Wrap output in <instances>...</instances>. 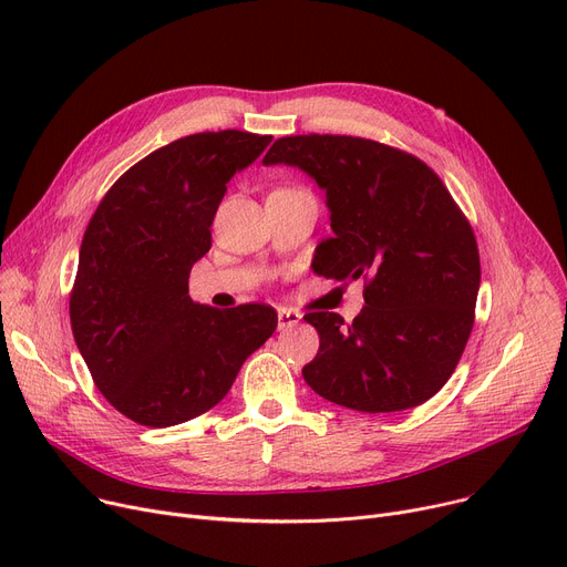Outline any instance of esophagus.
<instances>
[{
    "mask_svg": "<svg viewBox=\"0 0 567 567\" xmlns=\"http://www.w3.org/2000/svg\"><path fill=\"white\" fill-rule=\"evenodd\" d=\"M301 321V312H296V310H287V308H282V310H278V331H287V329H293L296 323Z\"/></svg>",
    "mask_w": 567,
    "mask_h": 567,
    "instance_id": "obj_1",
    "label": "esophagus"
}]
</instances>
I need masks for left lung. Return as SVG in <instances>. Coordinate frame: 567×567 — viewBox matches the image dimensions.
Listing matches in <instances>:
<instances>
[{
  "instance_id": "obj_1",
  "label": "left lung",
  "mask_w": 567,
  "mask_h": 567,
  "mask_svg": "<svg viewBox=\"0 0 567 567\" xmlns=\"http://www.w3.org/2000/svg\"><path fill=\"white\" fill-rule=\"evenodd\" d=\"M303 169L326 190L333 236L315 250L317 276L365 280L349 326L308 312L319 351L303 379L323 400L368 413L419 406L455 372L473 329L481 257L441 178L411 154L351 135H291L264 165Z\"/></svg>"
}]
</instances>
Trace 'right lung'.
Wrapping results in <instances>:
<instances>
[{"label": "right lung", "mask_w": 567, "mask_h": 567, "mask_svg": "<svg viewBox=\"0 0 567 567\" xmlns=\"http://www.w3.org/2000/svg\"><path fill=\"white\" fill-rule=\"evenodd\" d=\"M271 140L246 131L174 140L118 176L86 225L73 338L105 400L140 425L169 427L216 406L276 331L271 306L216 310L188 293L227 182Z\"/></svg>", "instance_id": "obj_1"}]
</instances>
